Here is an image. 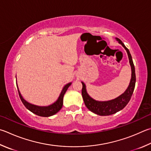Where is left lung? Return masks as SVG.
I'll return each instance as SVG.
<instances>
[{"label": "left lung", "mask_w": 151, "mask_h": 151, "mask_svg": "<svg viewBox=\"0 0 151 151\" xmlns=\"http://www.w3.org/2000/svg\"><path fill=\"white\" fill-rule=\"evenodd\" d=\"M116 40L118 42L119 44H121L127 51L129 60V64L131 68V78L129 84L126 89L125 91L122 94L119 96L115 99L108 100V101H98L93 99L87 93L86 85L81 82L83 84V89H82V96H83L84 102L86 108L94 113L99 116H109L114 114L117 113V111L122 110L126 106V105L129 102L131 96L134 91L136 82L135 70V67L133 62L132 57H131L130 52L129 49L125 47L123 43L120 40L119 38H116Z\"/></svg>", "instance_id": "obj_1"}]
</instances>
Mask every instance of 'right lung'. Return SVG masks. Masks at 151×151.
I'll return each mask as SVG.
<instances>
[{"instance_id":"1","label":"right lung","mask_w":151,"mask_h":151,"mask_svg":"<svg viewBox=\"0 0 151 151\" xmlns=\"http://www.w3.org/2000/svg\"><path fill=\"white\" fill-rule=\"evenodd\" d=\"M71 84H72V83H69L65 85V86L63 87V88L61 94H60L58 98V99L56 100V102H55L53 104H52L51 105L47 106H36V105H34V104H32L31 103H29L28 102H27V101L22 97V96L20 91H19L17 83H16V85H17L18 91L19 96L20 98V100L22 102L24 105L25 106L26 108L28 109V110L32 111V113L37 115V116H39L49 117V116H53V115L57 114V112H58L60 109L62 108L63 102V96L65 94V92H66V91L67 90L68 88L70 86Z\"/></svg>"}]
</instances>
